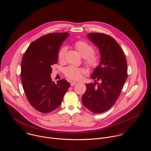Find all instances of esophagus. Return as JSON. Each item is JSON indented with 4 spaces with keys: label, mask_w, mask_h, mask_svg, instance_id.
<instances>
[{
    "label": "esophagus",
    "mask_w": 151,
    "mask_h": 151,
    "mask_svg": "<svg viewBox=\"0 0 151 151\" xmlns=\"http://www.w3.org/2000/svg\"><path fill=\"white\" fill-rule=\"evenodd\" d=\"M75 85H76V82H71V83H70V86H73Z\"/></svg>",
    "instance_id": "esophagus-1"
}]
</instances>
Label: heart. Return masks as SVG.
<instances>
[{
	"label": "heart",
	"mask_w": 151,
	"mask_h": 151,
	"mask_svg": "<svg viewBox=\"0 0 151 151\" xmlns=\"http://www.w3.org/2000/svg\"><path fill=\"white\" fill-rule=\"evenodd\" d=\"M74 46L80 55L84 58V62L88 68L93 69L98 66L99 58L95 53H93V47L91 45L84 40H78L75 43ZM66 50V46H63L59 49L58 57L60 62L65 60ZM63 73L68 78L73 81H78L81 79L82 75L85 73V70L83 68L69 66L64 69Z\"/></svg>",
	"instance_id": "b5f03b06"
}]
</instances>
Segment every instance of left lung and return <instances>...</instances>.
Listing matches in <instances>:
<instances>
[{"label": "left lung", "mask_w": 151, "mask_h": 151, "mask_svg": "<svg viewBox=\"0 0 151 151\" xmlns=\"http://www.w3.org/2000/svg\"><path fill=\"white\" fill-rule=\"evenodd\" d=\"M88 37L99 47L101 60L91 76L96 82L86 83L82 101L91 112L101 114L111 109L118 99L128 76L127 62L122 48L111 36L91 33Z\"/></svg>", "instance_id": "obj_1"}]
</instances>
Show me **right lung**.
<instances>
[{
  "label": "right lung",
  "instance_id": "1",
  "mask_svg": "<svg viewBox=\"0 0 151 151\" xmlns=\"http://www.w3.org/2000/svg\"><path fill=\"white\" fill-rule=\"evenodd\" d=\"M69 33H48L32 42L22 60L20 78L29 104L43 114L50 112L61 104L70 87L65 79L55 83L50 78L52 66L58 62V54Z\"/></svg>",
  "mask_w": 151,
  "mask_h": 151
}]
</instances>
